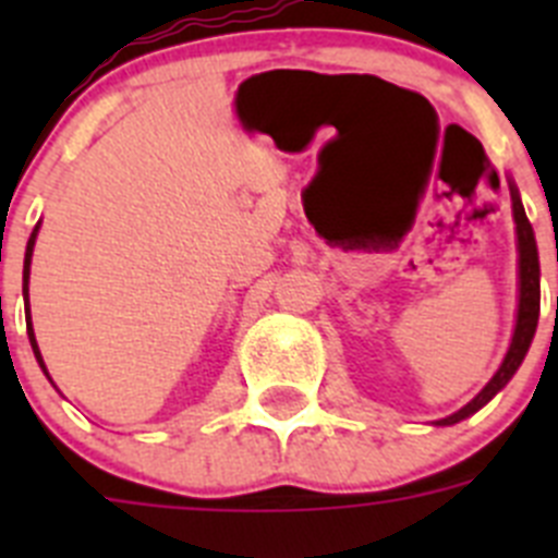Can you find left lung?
I'll return each instance as SVG.
<instances>
[{"label":"left lung","instance_id":"obj_1","mask_svg":"<svg viewBox=\"0 0 558 558\" xmlns=\"http://www.w3.org/2000/svg\"><path fill=\"white\" fill-rule=\"evenodd\" d=\"M509 190H511V211H514V226H517V251H520V302H517V322H514V335H511L509 352L502 357L500 368L495 372V377L481 388L472 402L456 411L452 416L438 418V427L456 425L461 418L472 416V413L481 411L492 397L502 391V388L509 386V379L514 377L517 368L522 366V360L529 354L531 340H534L536 332V322H539V251H536V236L534 229H531L529 218H525V209H522L520 192H517L514 181L509 179Z\"/></svg>","mask_w":558,"mask_h":558}]
</instances>
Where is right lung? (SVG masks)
<instances>
[{"mask_svg":"<svg viewBox=\"0 0 558 558\" xmlns=\"http://www.w3.org/2000/svg\"><path fill=\"white\" fill-rule=\"evenodd\" d=\"M38 229H41V223L33 229V234H29L27 240V251H24V276H22V295H24V318H27V335H29V347H33V354H36L38 366L44 368V374H47V366H44V357L41 352H38V343H36V332H33V322H29V263H33V248H36V236H38ZM49 377V374H47Z\"/></svg>","mask_w":558,"mask_h":558,"instance_id":"add662e5","label":"right lung"}]
</instances>
